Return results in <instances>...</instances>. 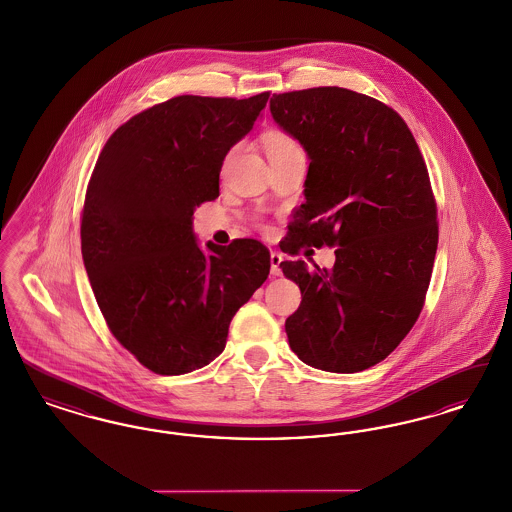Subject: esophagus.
<instances>
[{
  "label": "esophagus",
  "mask_w": 512,
  "mask_h": 512,
  "mask_svg": "<svg viewBox=\"0 0 512 512\" xmlns=\"http://www.w3.org/2000/svg\"><path fill=\"white\" fill-rule=\"evenodd\" d=\"M282 261H284V257H282L280 253H276V251L270 253V272H272L274 276H280V274H282V268H280Z\"/></svg>",
  "instance_id": "obj_1"
}]
</instances>
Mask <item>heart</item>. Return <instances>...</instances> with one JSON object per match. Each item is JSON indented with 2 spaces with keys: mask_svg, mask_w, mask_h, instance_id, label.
Here are the masks:
<instances>
[{
  "mask_svg": "<svg viewBox=\"0 0 512 512\" xmlns=\"http://www.w3.org/2000/svg\"><path fill=\"white\" fill-rule=\"evenodd\" d=\"M263 146L267 151L268 161L284 157V155H292V153H301V147L297 144V140L282 130L267 132L263 136Z\"/></svg>",
  "mask_w": 512,
  "mask_h": 512,
  "instance_id": "b5f03b06",
  "label": "heart"
}]
</instances>
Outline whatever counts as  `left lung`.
I'll return each instance as SVG.
<instances>
[{
  "mask_svg": "<svg viewBox=\"0 0 512 512\" xmlns=\"http://www.w3.org/2000/svg\"><path fill=\"white\" fill-rule=\"evenodd\" d=\"M270 113L311 159L293 238L338 247L332 270L280 265L301 290L286 320L290 347L305 365L361 372L390 355L424 307L438 249L426 163L405 121L353 90L274 94Z\"/></svg>",
  "mask_w": 512,
  "mask_h": 512,
  "instance_id": "left-lung-1",
  "label": "left lung"
}]
</instances>
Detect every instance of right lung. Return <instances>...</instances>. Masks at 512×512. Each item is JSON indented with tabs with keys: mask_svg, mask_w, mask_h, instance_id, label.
Wrapping results in <instances>:
<instances>
[{
	"mask_svg": "<svg viewBox=\"0 0 512 512\" xmlns=\"http://www.w3.org/2000/svg\"><path fill=\"white\" fill-rule=\"evenodd\" d=\"M268 96L157 103L99 153L80 222L84 267L111 334L155 374L219 357L230 320L267 280L265 245L245 238L203 251L192 215L219 197L222 161Z\"/></svg>",
	"mask_w": 512,
	"mask_h": 512,
	"instance_id": "1",
	"label": "right lung"
}]
</instances>
